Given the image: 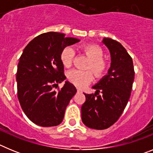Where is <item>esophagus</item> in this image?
<instances>
[{
  "label": "esophagus",
  "instance_id": "esophagus-1",
  "mask_svg": "<svg viewBox=\"0 0 153 153\" xmlns=\"http://www.w3.org/2000/svg\"><path fill=\"white\" fill-rule=\"evenodd\" d=\"M76 90H77V93H83V90H81V89L77 88L76 89Z\"/></svg>",
  "mask_w": 153,
  "mask_h": 153
}]
</instances>
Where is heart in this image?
<instances>
[{
    "mask_svg": "<svg viewBox=\"0 0 153 153\" xmlns=\"http://www.w3.org/2000/svg\"><path fill=\"white\" fill-rule=\"evenodd\" d=\"M82 51L90 59V63L86 68L91 70L97 77H100L106 70V63L102 60L103 51L99 46L87 44L82 47ZM74 51L72 47H67L61 51L60 60L65 67L72 64ZM67 79L72 84L82 88L90 83L93 79V74L90 70H72L67 73Z\"/></svg>",
    "mask_w": 153,
    "mask_h": 153,
    "instance_id": "b5f03b06",
    "label": "heart"
}]
</instances>
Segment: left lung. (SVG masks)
Returning <instances> with one entry per match:
<instances>
[{
  "mask_svg": "<svg viewBox=\"0 0 153 153\" xmlns=\"http://www.w3.org/2000/svg\"><path fill=\"white\" fill-rule=\"evenodd\" d=\"M109 49L111 66L107 75L93 86V94H85L81 107L83 124L94 129H105L117 122L130 97L134 80L132 59L122 44L111 38L102 40Z\"/></svg>",
  "mask_w": 153,
  "mask_h": 153,
  "instance_id": "obj_1",
  "label": "left lung"
}]
</instances>
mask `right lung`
Segmentation results:
<instances>
[{"instance_id": "1", "label": "right lung", "mask_w": 153, "mask_h": 153, "mask_svg": "<svg viewBox=\"0 0 153 153\" xmlns=\"http://www.w3.org/2000/svg\"><path fill=\"white\" fill-rule=\"evenodd\" d=\"M79 39L65 37L64 33L48 32L31 40L19 60L16 79L17 97L23 111L33 123L44 127L61 123L70 100L76 89L66 79L61 51Z\"/></svg>"}]
</instances>
